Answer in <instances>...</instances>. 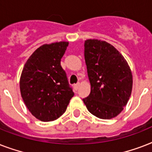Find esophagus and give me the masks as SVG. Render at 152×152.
I'll return each instance as SVG.
<instances>
[{
	"label": "esophagus",
	"instance_id": "esophagus-1",
	"mask_svg": "<svg viewBox=\"0 0 152 152\" xmlns=\"http://www.w3.org/2000/svg\"><path fill=\"white\" fill-rule=\"evenodd\" d=\"M79 87H80V83H76V84H74V85H73L74 89H75L76 91L78 90Z\"/></svg>",
	"mask_w": 152,
	"mask_h": 152
}]
</instances>
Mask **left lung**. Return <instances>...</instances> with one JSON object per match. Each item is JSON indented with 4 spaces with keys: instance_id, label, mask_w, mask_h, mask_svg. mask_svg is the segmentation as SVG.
Wrapping results in <instances>:
<instances>
[{
    "instance_id": "left-lung-1",
    "label": "left lung",
    "mask_w": 152,
    "mask_h": 152,
    "mask_svg": "<svg viewBox=\"0 0 152 152\" xmlns=\"http://www.w3.org/2000/svg\"><path fill=\"white\" fill-rule=\"evenodd\" d=\"M84 57L91 93L83 102L97 118H115L132 93V75L127 61L112 45L97 39L86 40Z\"/></svg>"
}]
</instances>
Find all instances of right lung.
<instances>
[{"label": "right lung", "mask_w": 152, "mask_h": 152, "mask_svg": "<svg viewBox=\"0 0 152 152\" xmlns=\"http://www.w3.org/2000/svg\"><path fill=\"white\" fill-rule=\"evenodd\" d=\"M68 42L45 44L31 54L20 76L25 105L42 121H52L65 112L74 92L61 65Z\"/></svg>", "instance_id": "add662e5"}]
</instances>
